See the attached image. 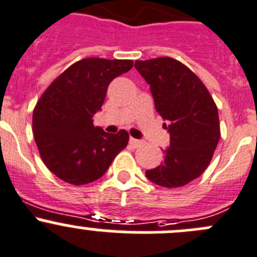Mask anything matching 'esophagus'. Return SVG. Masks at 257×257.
<instances>
[{"mask_svg": "<svg viewBox=\"0 0 257 257\" xmlns=\"http://www.w3.org/2000/svg\"><path fill=\"white\" fill-rule=\"evenodd\" d=\"M129 144H131L132 148H138V147H141L142 144H143V142L139 141V139L131 138V139H129Z\"/></svg>", "mask_w": 257, "mask_h": 257, "instance_id": "1", "label": "esophagus"}]
</instances>
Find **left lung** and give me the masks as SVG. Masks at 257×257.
Masks as SVG:
<instances>
[{
  "label": "left lung",
  "instance_id": "8db88e82",
  "mask_svg": "<svg viewBox=\"0 0 257 257\" xmlns=\"http://www.w3.org/2000/svg\"><path fill=\"white\" fill-rule=\"evenodd\" d=\"M134 66L169 133L164 161L146 171L147 178L166 188L186 186L205 172L220 141L217 106L202 81L172 57L138 60Z\"/></svg>",
  "mask_w": 257,
  "mask_h": 257
}]
</instances>
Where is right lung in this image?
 I'll return each instance as SVG.
<instances>
[{
  "label": "right lung",
  "instance_id": "1",
  "mask_svg": "<svg viewBox=\"0 0 257 257\" xmlns=\"http://www.w3.org/2000/svg\"><path fill=\"white\" fill-rule=\"evenodd\" d=\"M132 60L89 57L66 69L35 106L32 132L45 166L62 181L80 186L104 176L128 144L125 131L105 133L94 126L109 84L129 71Z\"/></svg>",
  "mask_w": 257,
  "mask_h": 257
}]
</instances>
